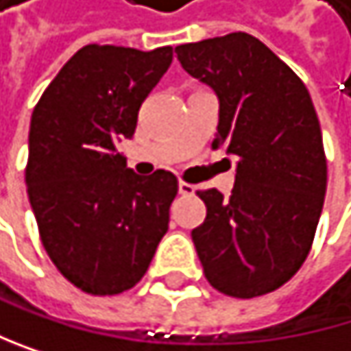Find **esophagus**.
<instances>
[{
  "mask_svg": "<svg viewBox=\"0 0 351 351\" xmlns=\"http://www.w3.org/2000/svg\"><path fill=\"white\" fill-rule=\"evenodd\" d=\"M178 190H180V195H184V197H192L197 192V188L192 186V184H188V182H180L178 184Z\"/></svg>",
  "mask_w": 351,
  "mask_h": 351,
  "instance_id": "esophagus-1",
  "label": "esophagus"
}]
</instances>
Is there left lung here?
<instances>
[{
  "label": "left lung",
  "mask_w": 351,
  "mask_h": 351,
  "mask_svg": "<svg viewBox=\"0 0 351 351\" xmlns=\"http://www.w3.org/2000/svg\"><path fill=\"white\" fill-rule=\"evenodd\" d=\"M182 69L219 102L213 146L237 156L234 188L199 192L192 230L203 272L223 295L251 300L282 287L306 261L326 192L320 123L302 79L247 33L176 47Z\"/></svg>",
  "instance_id": "obj_1"
}]
</instances>
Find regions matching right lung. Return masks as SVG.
<instances>
[{"instance_id": "obj_1", "label": "right lung", "mask_w": 351, "mask_h": 351, "mask_svg": "<svg viewBox=\"0 0 351 351\" xmlns=\"http://www.w3.org/2000/svg\"><path fill=\"white\" fill-rule=\"evenodd\" d=\"M173 60L150 51L85 45L37 102L25 171L41 243L60 274L92 295H117L146 274L178 195L171 171L142 178L117 152Z\"/></svg>"}]
</instances>
